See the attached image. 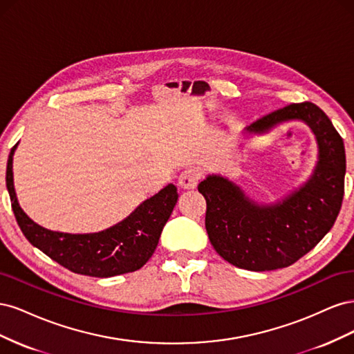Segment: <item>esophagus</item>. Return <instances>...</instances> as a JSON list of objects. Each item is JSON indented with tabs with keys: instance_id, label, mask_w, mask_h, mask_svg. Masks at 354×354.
Instances as JSON below:
<instances>
[{
	"instance_id": "34e87169",
	"label": "esophagus",
	"mask_w": 354,
	"mask_h": 354,
	"mask_svg": "<svg viewBox=\"0 0 354 354\" xmlns=\"http://www.w3.org/2000/svg\"><path fill=\"white\" fill-rule=\"evenodd\" d=\"M202 169L198 167H189L181 171L178 185L183 189H195L202 178Z\"/></svg>"
}]
</instances>
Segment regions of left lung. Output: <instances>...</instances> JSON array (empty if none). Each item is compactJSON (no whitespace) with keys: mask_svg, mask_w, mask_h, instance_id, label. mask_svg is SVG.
I'll use <instances>...</instances> for the list:
<instances>
[{"mask_svg":"<svg viewBox=\"0 0 354 354\" xmlns=\"http://www.w3.org/2000/svg\"><path fill=\"white\" fill-rule=\"evenodd\" d=\"M298 120L316 136L317 164L306 183L273 205H259L221 176H208L198 190L207 201L205 229L220 257L245 270L267 272L294 264L334 226L344 196L346 151L342 138L315 103L288 104L245 130L270 131Z\"/></svg>","mask_w":354,"mask_h":354,"instance_id":"8db88e82","label":"left lung"}]
</instances>
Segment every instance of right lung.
Masks as SVG:
<instances>
[{
  "label": "right lung",
  "instance_id": "right-lung-1",
  "mask_svg": "<svg viewBox=\"0 0 354 354\" xmlns=\"http://www.w3.org/2000/svg\"><path fill=\"white\" fill-rule=\"evenodd\" d=\"M16 146L8 155L6 183L19 227L32 245L68 270L93 277L136 272L147 263L178 199L174 185L165 186L156 195L142 202L121 223L99 233L53 232L32 221L19 205L13 185Z\"/></svg>",
  "mask_w": 354,
  "mask_h": 354
}]
</instances>
